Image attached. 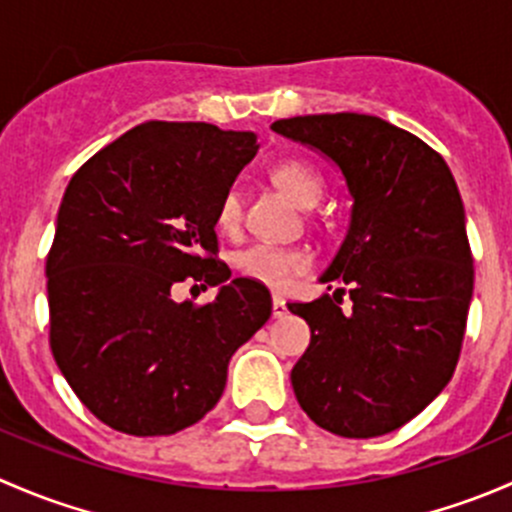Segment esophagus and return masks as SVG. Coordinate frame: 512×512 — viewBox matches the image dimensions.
<instances>
[{
  "label": "esophagus",
  "mask_w": 512,
  "mask_h": 512,
  "mask_svg": "<svg viewBox=\"0 0 512 512\" xmlns=\"http://www.w3.org/2000/svg\"><path fill=\"white\" fill-rule=\"evenodd\" d=\"M272 314H275V319H282V317H287V304H285V299L282 297H272Z\"/></svg>",
  "instance_id": "34e87169"
}]
</instances>
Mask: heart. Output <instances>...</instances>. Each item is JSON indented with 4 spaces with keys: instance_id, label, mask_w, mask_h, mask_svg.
<instances>
[{
    "instance_id": "1",
    "label": "heart",
    "mask_w": 512,
    "mask_h": 512,
    "mask_svg": "<svg viewBox=\"0 0 512 512\" xmlns=\"http://www.w3.org/2000/svg\"><path fill=\"white\" fill-rule=\"evenodd\" d=\"M270 178L299 205L309 208L322 198L324 180L314 165L302 158H280L272 163ZM215 223L223 232H237L242 223V200L237 190H227L220 198ZM237 270L250 280L272 289H285L297 275L307 272L309 255L299 247L277 245V242H255L235 255Z\"/></svg>"
}]
</instances>
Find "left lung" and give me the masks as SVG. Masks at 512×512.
Instances as JSON below:
<instances>
[{
    "instance_id": "left-lung-1",
    "label": "left lung",
    "mask_w": 512,
    "mask_h": 512,
    "mask_svg": "<svg viewBox=\"0 0 512 512\" xmlns=\"http://www.w3.org/2000/svg\"><path fill=\"white\" fill-rule=\"evenodd\" d=\"M272 131L332 158L354 198L347 237L322 275L344 287L287 304L312 329L292 369L294 396L324 431L384 436L441 394L461 356L473 297L461 193L441 153L376 116H294Z\"/></svg>"
}]
</instances>
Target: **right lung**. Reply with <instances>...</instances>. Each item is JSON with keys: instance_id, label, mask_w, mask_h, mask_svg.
<instances>
[{"instance_id": "add662e5", "label": "right lung", "mask_w": 512, "mask_h": 512, "mask_svg": "<svg viewBox=\"0 0 512 512\" xmlns=\"http://www.w3.org/2000/svg\"><path fill=\"white\" fill-rule=\"evenodd\" d=\"M257 153L250 131L146 121L81 165L46 257L49 347L98 421L170 436L220 401L230 356L270 319L265 285L218 257L215 213ZM223 284L175 303L180 281Z\"/></svg>"}]
</instances>
